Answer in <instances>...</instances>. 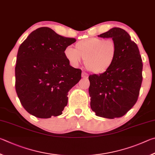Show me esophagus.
<instances>
[{"label": "esophagus", "instance_id": "obj_1", "mask_svg": "<svg viewBox=\"0 0 155 155\" xmlns=\"http://www.w3.org/2000/svg\"><path fill=\"white\" fill-rule=\"evenodd\" d=\"M82 77L84 78H88V74L85 72H82Z\"/></svg>", "mask_w": 155, "mask_h": 155}]
</instances>
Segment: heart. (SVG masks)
Listing matches in <instances>:
<instances>
[{
  "instance_id": "obj_1",
  "label": "heart",
  "mask_w": 155,
  "mask_h": 155,
  "mask_svg": "<svg viewBox=\"0 0 155 155\" xmlns=\"http://www.w3.org/2000/svg\"><path fill=\"white\" fill-rule=\"evenodd\" d=\"M117 45L114 41L92 37L81 40L74 49L67 48L64 56L73 66L79 65L84 59L86 69L96 74L106 71L112 66L117 55Z\"/></svg>"
}]
</instances>
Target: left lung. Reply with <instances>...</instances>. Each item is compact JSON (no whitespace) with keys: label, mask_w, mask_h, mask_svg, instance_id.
Returning a JSON list of instances; mask_svg holds the SVG:
<instances>
[{"label":"left lung","mask_w":155,"mask_h":155,"mask_svg":"<svg viewBox=\"0 0 155 155\" xmlns=\"http://www.w3.org/2000/svg\"><path fill=\"white\" fill-rule=\"evenodd\" d=\"M98 37L112 38L118 51L109 69L89 75L91 107L100 117L120 118L137 101L142 82V57L137 44L123 29L115 27Z\"/></svg>","instance_id":"1"}]
</instances>
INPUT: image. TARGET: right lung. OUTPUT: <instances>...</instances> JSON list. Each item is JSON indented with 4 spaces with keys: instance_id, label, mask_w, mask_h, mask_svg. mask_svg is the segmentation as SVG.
<instances>
[{
    "instance_id": "1",
    "label": "right lung",
    "mask_w": 155,
    "mask_h": 155,
    "mask_svg": "<svg viewBox=\"0 0 155 155\" xmlns=\"http://www.w3.org/2000/svg\"><path fill=\"white\" fill-rule=\"evenodd\" d=\"M75 41L41 27L20 45L15 68V91L21 104L32 116H57L67 106L68 92L82 78V70L71 66L64 54Z\"/></svg>"
}]
</instances>
